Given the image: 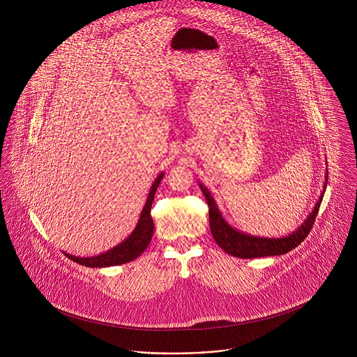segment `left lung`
Returning a JSON list of instances; mask_svg holds the SVG:
<instances>
[{
    "mask_svg": "<svg viewBox=\"0 0 357 357\" xmlns=\"http://www.w3.org/2000/svg\"><path fill=\"white\" fill-rule=\"evenodd\" d=\"M327 180H328V170H326L323 192L320 194L319 201L312 208L310 214L306 217L305 221L296 231H293L290 235L282 236V238L255 236V235H249L246 232L238 231L236 228L229 225L225 221V218L222 217L210 191L204 187L202 183H199V187H201L204 198L208 204V222H210V231H211L214 241L225 253L238 257V258H258V257L282 255L289 253L290 250L296 249L305 239L310 228L313 227L314 218L319 213V207H320L326 187H327Z\"/></svg>",
    "mask_w": 357,
    "mask_h": 357,
    "instance_id": "8db88e82",
    "label": "left lung"
}]
</instances>
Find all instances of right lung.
Instances as JSON below:
<instances>
[{"label": "right lung", "instance_id": "obj_1", "mask_svg": "<svg viewBox=\"0 0 357 357\" xmlns=\"http://www.w3.org/2000/svg\"><path fill=\"white\" fill-rule=\"evenodd\" d=\"M165 173H159L158 177L151 185V190L147 197V202L144 204L140 218L133 229V232L119 245L115 248L104 252L102 255H93V257H75L63 252L66 257H68L71 261L89 266V268H104V266H112V265H121L126 264L129 261L136 259L139 255H143L150 245L153 239V221L151 218V206H153V197L158 185L160 184Z\"/></svg>", "mask_w": 357, "mask_h": 357}]
</instances>
